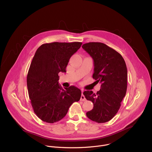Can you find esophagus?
I'll return each mask as SVG.
<instances>
[{"label":"esophagus","mask_w":152,"mask_h":152,"mask_svg":"<svg viewBox=\"0 0 152 152\" xmlns=\"http://www.w3.org/2000/svg\"><path fill=\"white\" fill-rule=\"evenodd\" d=\"M81 91H82V95H81V96H80V101H86V98H85L84 95L83 94L84 90H81Z\"/></svg>","instance_id":"34e87169"}]
</instances>
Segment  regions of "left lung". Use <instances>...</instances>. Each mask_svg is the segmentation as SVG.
I'll list each match as a JSON object with an SVG mask.
<instances>
[{
    "label": "left lung",
    "instance_id": "obj_1",
    "mask_svg": "<svg viewBox=\"0 0 152 152\" xmlns=\"http://www.w3.org/2000/svg\"><path fill=\"white\" fill-rule=\"evenodd\" d=\"M94 61L93 78L101 84L96 93L85 91L83 94L93 103V108L87 112L93 121L104 123L118 113L127 88V69L121 55L101 42H89L82 47Z\"/></svg>",
    "mask_w": 152,
    "mask_h": 152
}]
</instances>
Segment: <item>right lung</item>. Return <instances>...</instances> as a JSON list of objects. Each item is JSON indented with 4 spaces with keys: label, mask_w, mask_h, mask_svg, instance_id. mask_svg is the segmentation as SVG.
Returning <instances> with one entry per match:
<instances>
[{
    "label": "right lung",
    "mask_w": 152,
    "mask_h": 152,
    "mask_svg": "<svg viewBox=\"0 0 152 152\" xmlns=\"http://www.w3.org/2000/svg\"><path fill=\"white\" fill-rule=\"evenodd\" d=\"M82 43L52 42L40 45L35 53L26 77L34 112L42 121L56 122L65 117L70 105L79 101L81 91L75 86L62 87L59 72L65 69Z\"/></svg>",
    "instance_id": "obj_1"
}]
</instances>
